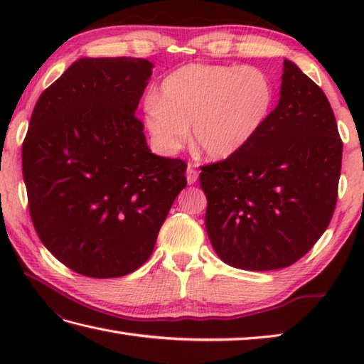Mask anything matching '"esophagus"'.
<instances>
[{
    "label": "esophagus",
    "instance_id": "1",
    "mask_svg": "<svg viewBox=\"0 0 364 364\" xmlns=\"http://www.w3.org/2000/svg\"><path fill=\"white\" fill-rule=\"evenodd\" d=\"M186 178H188V184H194L197 180H198V172L194 164H188V168H186Z\"/></svg>",
    "mask_w": 364,
    "mask_h": 364
}]
</instances>
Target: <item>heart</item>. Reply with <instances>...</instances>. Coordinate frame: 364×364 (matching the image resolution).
Listing matches in <instances>:
<instances>
[{
  "label": "heart",
  "instance_id": "obj_1",
  "mask_svg": "<svg viewBox=\"0 0 364 364\" xmlns=\"http://www.w3.org/2000/svg\"><path fill=\"white\" fill-rule=\"evenodd\" d=\"M274 86L255 67L191 64L167 75L144 103L153 145L175 154L189 141L214 161L235 156L264 127L274 106Z\"/></svg>",
  "mask_w": 364,
  "mask_h": 364
}]
</instances>
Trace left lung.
Instances as JSON below:
<instances>
[{
  "label": "left lung",
  "instance_id": "left-lung-1",
  "mask_svg": "<svg viewBox=\"0 0 364 364\" xmlns=\"http://www.w3.org/2000/svg\"><path fill=\"white\" fill-rule=\"evenodd\" d=\"M343 141L322 89L284 59L280 100L242 151L202 166L214 252L244 270L288 267L333 215Z\"/></svg>",
  "mask_w": 364,
  "mask_h": 364
}]
</instances>
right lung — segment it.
Segmentation results:
<instances>
[{
	"instance_id": "1",
	"label": "right lung",
	"mask_w": 364,
	"mask_h": 364,
	"mask_svg": "<svg viewBox=\"0 0 364 364\" xmlns=\"http://www.w3.org/2000/svg\"><path fill=\"white\" fill-rule=\"evenodd\" d=\"M153 64L82 58L42 92L23 142L29 214L68 269L123 277L150 258L186 188V162L153 154L134 112Z\"/></svg>"
}]
</instances>
